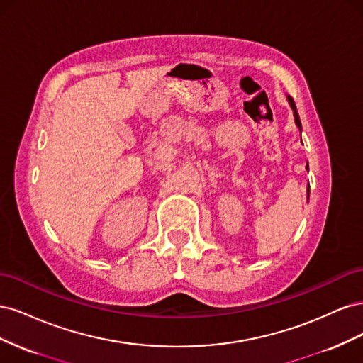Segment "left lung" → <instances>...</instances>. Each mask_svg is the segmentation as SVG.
<instances>
[{"label": "left lung", "mask_w": 363, "mask_h": 363, "mask_svg": "<svg viewBox=\"0 0 363 363\" xmlns=\"http://www.w3.org/2000/svg\"><path fill=\"white\" fill-rule=\"evenodd\" d=\"M288 101H289V106H291L292 112H294V119H295V124H296V127H298V128H300V131H301V121H300L298 112H296V107H295V103H294V100H292V96H289V95H288ZM306 169H309V168L306 167ZM307 199H309V188H307Z\"/></svg>", "instance_id": "1"}]
</instances>
